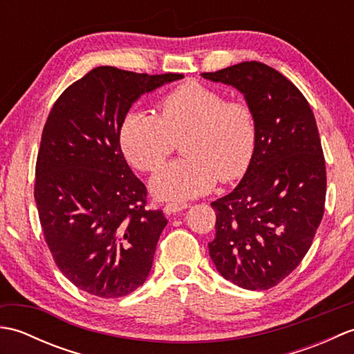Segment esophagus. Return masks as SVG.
Segmentation results:
<instances>
[{"label":"esophagus","instance_id":"1","mask_svg":"<svg viewBox=\"0 0 354 354\" xmlns=\"http://www.w3.org/2000/svg\"><path fill=\"white\" fill-rule=\"evenodd\" d=\"M189 208V205L185 204V202H183V204H175V202H171V204H167L164 207V213L165 214H175V213H179L183 212V209Z\"/></svg>","mask_w":354,"mask_h":354}]
</instances>
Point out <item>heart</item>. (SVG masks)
Instances as JSON below:
<instances>
[{"instance_id":"1","label":"heart","mask_w":354,"mask_h":354,"mask_svg":"<svg viewBox=\"0 0 354 354\" xmlns=\"http://www.w3.org/2000/svg\"><path fill=\"white\" fill-rule=\"evenodd\" d=\"M161 117L142 111L126 115L120 146L133 167L156 171L176 141L185 160L162 169L152 181L158 198L181 202L201 196L219 181L243 176L257 146V126L251 108L230 100L213 88L187 82L164 97Z\"/></svg>"}]
</instances>
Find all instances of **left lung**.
<instances>
[{
	"label": "left lung",
	"instance_id": "8db88e82",
	"mask_svg": "<svg viewBox=\"0 0 354 354\" xmlns=\"http://www.w3.org/2000/svg\"><path fill=\"white\" fill-rule=\"evenodd\" d=\"M202 77L243 94L257 146L242 181L212 202L216 237L209 257L239 288L266 290L309 251L326 204V161L309 102L281 73L242 62Z\"/></svg>",
	"mask_w": 354,
	"mask_h": 354
}]
</instances>
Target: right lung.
I'll list each match as a JSON object with an SVG mask.
<instances>
[{"instance_id": "obj_1", "label": "right lung", "mask_w": 354, "mask_h": 354, "mask_svg": "<svg viewBox=\"0 0 354 354\" xmlns=\"http://www.w3.org/2000/svg\"><path fill=\"white\" fill-rule=\"evenodd\" d=\"M183 74L97 66L53 104L36 161L35 201L53 259L91 295L118 298L146 281L167 219L146 208V185L120 147V129L142 94Z\"/></svg>"}]
</instances>
